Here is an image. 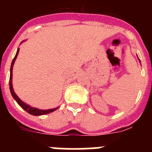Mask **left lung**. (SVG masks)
Instances as JSON below:
<instances>
[{
  "instance_id": "left-lung-1",
  "label": "left lung",
  "mask_w": 152,
  "mask_h": 152,
  "mask_svg": "<svg viewBox=\"0 0 152 152\" xmlns=\"http://www.w3.org/2000/svg\"><path fill=\"white\" fill-rule=\"evenodd\" d=\"M138 58H139V57H138ZM139 61H140V60H139ZM141 63V62H140Z\"/></svg>"
}]
</instances>
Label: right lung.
I'll return each mask as SVG.
<instances>
[{
    "label": "right lung",
    "instance_id": "1",
    "mask_svg": "<svg viewBox=\"0 0 152 152\" xmlns=\"http://www.w3.org/2000/svg\"><path fill=\"white\" fill-rule=\"evenodd\" d=\"M23 42H25V40L21 42V43ZM19 51H20V49L18 48L17 51V53H16L15 57L13 58V59L11 63V65H10V80H9V85H10V93H11L12 96H13V99L17 101V103H18L19 105L20 106V107H22V108L24 110L26 111L28 113L31 114V115H33V116H42V115H45V114H48V113H50L52 112H54V111H56V110L58 109V107H56V108L49 109V110H41V109H38V108H36V107H31V106L28 105V104H26V103H24L23 101H22V100L18 97V96L16 94L14 91H13V84H12V78H13V68L14 62H15L16 59H17V56H18Z\"/></svg>",
    "mask_w": 152,
    "mask_h": 152
}]
</instances>
